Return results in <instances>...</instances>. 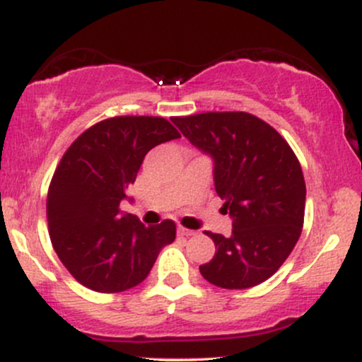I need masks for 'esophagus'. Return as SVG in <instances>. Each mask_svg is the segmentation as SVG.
Returning <instances> with one entry per match:
<instances>
[{
	"label": "esophagus",
	"mask_w": 362,
	"mask_h": 362,
	"mask_svg": "<svg viewBox=\"0 0 362 362\" xmlns=\"http://www.w3.org/2000/svg\"><path fill=\"white\" fill-rule=\"evenodd\" d=\"M177 233H178V236H194V235H195V231H192V230H187V228H184V226H178Z\"/></svg>",
	"instance_id": "1"
}]
</instances>
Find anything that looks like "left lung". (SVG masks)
<instances>
[{"label":"left lung","mask_w":362,"mask_h":362,"mask_svg":"<svg viewBox=\"0 0 362 362\" xmlns=\"http://www.w3.org/2000/svg\"><path fill=\"white\" fill-rule=\"evenodd\" d=\"M194 146L213 156L214 187L233 218L231 236L206 231L216 253L202 277L223 289L267 281L301 235L306 185L294 151L279 132L248 112L173 117Z\"/></svg>","instance_id":"obj_1"}]
</instances>
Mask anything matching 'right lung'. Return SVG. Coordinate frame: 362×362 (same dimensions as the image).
Segmentation results:
<instances>
[{"label":"right lung","mask_w":362,"mask_h":362,"mask_svg":"<svg viewBox=\"0 0 362 362\" xmlns=\"http://www.w3.org/2000/svg\"><path fill=\"white\" fill-rule=\"evenodd\" d=\"M177 138L180 132L165 117L119 115L86 129L62 155L47 192L49 236L62 265L85 288H134L175 240L172 219L144 226L124 216L120 202L149 149Z\"/></svg>","instance_id":"1"}]
</instances>
